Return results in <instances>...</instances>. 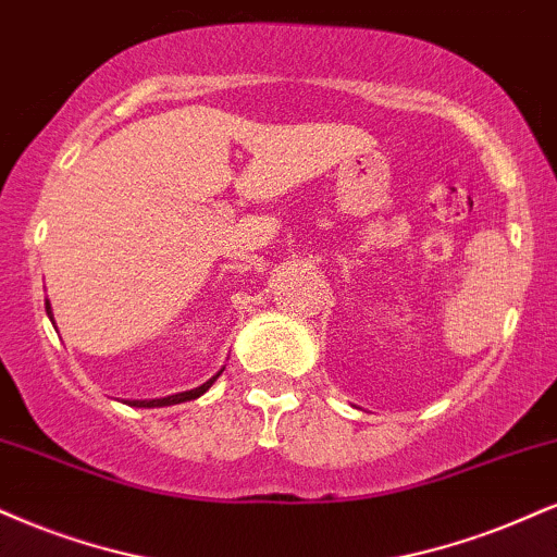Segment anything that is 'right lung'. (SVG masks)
<instances>
[{
    "label": "right lung",
    "mask_w": 557,
    "mask_h": 557,
    "mask_svg": "<svg viewBox=\"0 0 557 557\" xmlns=\"http://www.w3.org/2000/svg\"><path fill=\"white\" fill-rule=\"evenodd\" d=\"M46 313H49V319H51V324H53V311H51L49 300H46ZM223 371H225V368H220V371L214 373L212 379H207L202 386L189 388V392H178V394H171V397H160V399H126V405H129V407H171V405H181V401H191V399L202 397V394L214 384V381H218V376Z\"/></svg>",
    "instance_id": "right-lung-1"
}]
</instances>
